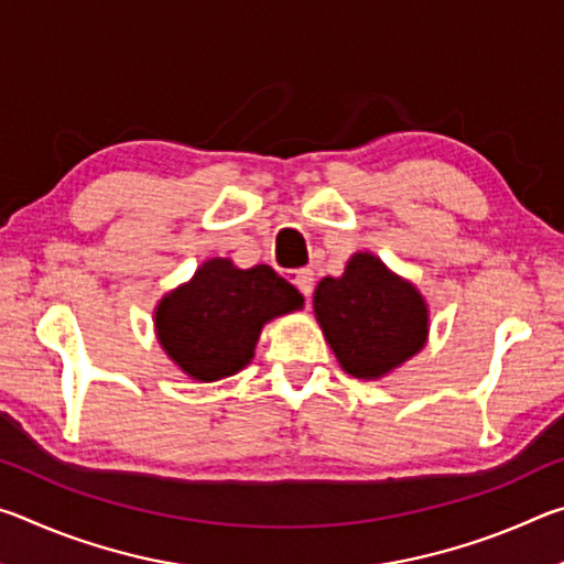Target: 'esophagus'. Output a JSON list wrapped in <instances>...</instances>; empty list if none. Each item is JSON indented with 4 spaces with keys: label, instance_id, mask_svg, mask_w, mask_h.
<instances>
[{
    "label": "esophagus",
    "instance_id": "obj_1",
    "mask_svg": "<svg viewBox=\"0 0 564 564\" xmlns=\"http://www.w3.org/2000/svg\"><path fill=\"white\" fill-rule=\"evenodd\" d=\"M313 281H316V279H313V271H308V269L293 273L295 289H299V291L303 293L305 301H311V295H313Z\"/></svg>",
    "mask_w": 564,
    "mask_h": 564
}]
</instances>
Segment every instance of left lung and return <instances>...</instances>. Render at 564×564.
I'll use <instances>...</instances> for the list:
<instances>
[{
	"label": "left lung",
	"mask_w": 564,
	"mask_h": 564,
	"mask_svg": "<svg viewBox=\"0 0 564 564\" xmlns=\"http://www.w3.org/2000/svg\"><path fill=\"white\" fill-rule=\"evenodd\" d=\"M313 313L340 368L358 380L393 373L431 333L425 295L370 251L352 253L338 279L318 281Z\"/></svg>",
	"instance_id": "obj_1"
}]
</instances>
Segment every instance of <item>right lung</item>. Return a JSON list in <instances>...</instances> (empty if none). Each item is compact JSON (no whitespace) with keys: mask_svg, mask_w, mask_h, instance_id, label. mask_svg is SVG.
I'll return each mask as SVG.
<instances>
[{"mask_svg":"<svg viewBox=\"0 0 564 564\" xmlns=\"http://www.w3.org/2000/svg\"><path fill=\"white\" fill-rule=\"evenodd\" d=\"M301 308L303 295L271 265L238 269L216 256L161 295L154 330L181 373L196 383H216L253 360L265 323Z\"/></svg>","mask_w":564,"mask_h":564,"instance_id":"1","label":"right lung"}]
</instances>
